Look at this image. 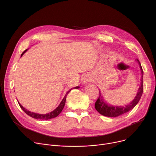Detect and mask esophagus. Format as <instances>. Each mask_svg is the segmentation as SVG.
<instances>
[{"label": "esophagus", "mask_w": 156, "mask_h": 156, "mask_svg": "<svg viewBox=\"0 0 156 156\" xmlns=\"http://www.w3.org/2000/svg\"><path fill=\"white\" fill-rule=\"evenodd\" d=\"M90 78L89 77H84L83 78V84H87L88 81H90Z\"/></svg>", "instance_id": "obj_1"}]
</instances>
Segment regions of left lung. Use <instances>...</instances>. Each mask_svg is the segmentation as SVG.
Listing matches in <instances>:
<instances>
[{
  "label": "left lung",
  "instance_id": "obj_1",
  "mask_svg": "<svg viewBox=\"0 0 156 156\" xmlns=\"http://www.w3.org/2000/svg\"><path fill=\"white\" fill-rule=\"evenodd\" d=\"M136 61H138L139 65H140L142 76H141L140 86L138 88V92H137L135 99L132 102H130L127 105H125V106H115V107H114L113 105H111L106 104L104 101L102 94L100 92L99 95L98 97V99L95 102V109L101 114H102V115L104 116H108V117H118L133 109L135 107V105L138 104L139 101H140L142 95L143 94V90H144V85H143L144 71H143L140 61H138V59H137Z\"/></svg>",
  "mask_w": 156,
  "mask_h": 156
}]
</instances>
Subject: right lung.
<instances>
[{
    "label": "right lung",
    "instance_id": "right-lung-1",
    "mask_svg": "<svg viewBox=\"0 0 156 156\" xmlns=\"http://www.w3.org/2000/svg\"><path fill=\"white\" fill-rule=\"evenodd\" d=\"M27 51V49H26L25 51H24L22 54H21V57ZM80 87H75L74 88H79ZM72 88L70 89L69 90L66 94L65 96L64 97L62 101H61V102L60 103V104L59 105L58 107H57L55 109H54L53 111L49 112L48 114H37V113H35V112H30L29 111H28L27 109H26L24 108H23V106L21 105V104L20 102H18L20 108L23 110V111L25 112L27 114H28V116H31V118H35V119H44V120H47V119H52V118H54L55 117H57V116L59 115V114L61 112V111H62L64 107V105H65V103H66V96L67 95L69 94V92L71 90Z\"/></svg>",
    "mask_w": 156,
    "mask_h": 156
}]
</instances>
